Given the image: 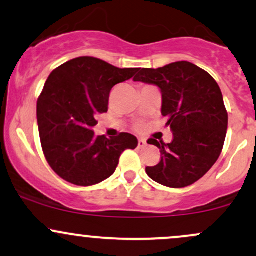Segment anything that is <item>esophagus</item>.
<instances>
[{"label":"esophagus","instance_id":"34e87169","mask_svg":"<svg viewBox=\"0 0 256 256\" xmlns=\"http://www.w3.org/2000/svg\"><path fill=\"white\" fill-rule=\"evenodd\" d=\"M146 146V140H142V138H140V140H138V146H140V148H144Z\"/></svg>","mask_w":256,"mask_h":256}]
</instances>
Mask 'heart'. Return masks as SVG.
<instances>
[{
  "label": "heart",
  "instance_id": "obj_1",
  "mask_svg": "<svg viewBox=\"0 0 256 256\" xmlns=\"http://www.w3.org/2000/svg\"><path fill=\"white\" fill-rule=\"evenodd\" d=\"M143 128H144V125H143V124H140H140H137L136 125V128H137V130H143Z\"/></svg>",
  "mask_w": 256,
  "mask_h": 256
}]
</instances>
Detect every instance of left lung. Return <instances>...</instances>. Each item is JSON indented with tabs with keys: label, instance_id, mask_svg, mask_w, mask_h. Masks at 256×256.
Returning a JSON list of instances; mask_svg holds the SVG:
<instances>
[{
	"label": "left lung",
	"instance_id": "8db88e82",
	"mask_svg": "<svg viewBox=\"0 0 256 256\" xmlns=\"http://www.w3.org/2000/svg\"><path fill=\"white\" fill-rule=\"evenodd\" d=\"M134 82L155 84L162 92L161 113L173 132L171 143L149 144L160 149L158 165L146 167V174L168 188H185L212 168L224 146L228 110L222 90L204 70L188 61L160 68H138Z\"/></svg>",
	"mask_w": 256,
	"mask_h": 256
}]
</instances>
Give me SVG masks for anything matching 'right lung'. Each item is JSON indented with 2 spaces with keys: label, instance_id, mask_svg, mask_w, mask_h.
Listing matches in <instances>:
<instances>
[{
  "label": "right lung",
  "instance_id": "1",
  "mask_svg": "<svg viewBox=\"0 0 256 256\" xmlns=\"http://www.w3.org/2000/svg\"><path fill=\"white\" fill-rule=\"evenodd\" d=\"M137 71L80 56L50 73L37 100V122L43 154L58 177L78 186L98 184L113 174L122 152L136 148L128 132L108 140L92 128L108 110L112 88Z\"/></svg>",
  "mask_w": 256,
  "mask_h": 256
}]
</instances>
